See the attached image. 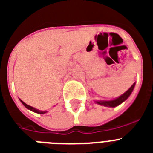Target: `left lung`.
I'll return each instance as SVG.
<instances>
[{
  "label": "left lung",
  "instance_id": "8db88e82",
  "mask_svg": "<svg viewBox=\"0 0 153 153\" xmlns=\"http://www.w3.org/2000/svg\"><path fill=\"white\" fill-rule=\"evenodd\" d=\"M135 85H136V83H133V84L131 86L130 88L127 90V91H126L123 94H122L121 96L117 97V98L114 99V100H97L95 101L96 103L99 104V105H101V106H107V107H116V106L120 105L122 102H123L125 100H126L127 99H128V97H129V96H130L131 93H132V92L133 91Z\"/></svg>",
  "mask_w": 153,
  "mask_h": 153
}]
</instances>
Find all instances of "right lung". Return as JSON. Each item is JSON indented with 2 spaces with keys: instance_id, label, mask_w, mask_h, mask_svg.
Instances as JSON below:
<instances>
[{
  "instance_id": "add662e5",
  "label": "right lung",
  "mask_w": 153,
  "mask_h": 153,
  "mask_svg": "<svg viewBox=\"0 0 153 153\" xmlns=\"http://www.w3.org/2000/svg\"><path fill=\"white\" fill-rule=\"evenodd\" d=\"M21 100V102H22L23 105H24V106H25V107H26L27 109H30V110H31V111L34 112V113H39V114H44V113H47V111H41V110H39V109H35V108H33V106H29V105H27V104H26L24 102H23V101L21 100Z\"/></svg>"
}]
</instances>
